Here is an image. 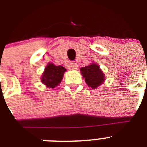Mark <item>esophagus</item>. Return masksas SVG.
Instances as JSON below:
<instances>
[{
    "label": "esophagus",
    "mask_w": 147,
    "mask_h": 147,
    "mask_svg": "<svg viewBox=\"0 0 147 147\" xmlns=\"http://www.w3.org/2000/svg\"><path fill=\"white\" fill-rule=\"evenodd\" d=\"M70 66H71V69H76V68H77V67H78L77 64H76L75 62H71V63H70Z\"/></svg>",
    "instance_id": "34e87169"
}]
</instances>
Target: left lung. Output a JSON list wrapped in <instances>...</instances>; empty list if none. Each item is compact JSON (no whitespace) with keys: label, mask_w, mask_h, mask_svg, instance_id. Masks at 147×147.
<instances>
[{"label":"left lung","mask_w":147,"mask_h":147,"mask_svg":"<svg viewBox=\"0 0 147 147\" xmlns=\"http://www.w3.org/2000/svg\"><path fill=\"white\" fill-rule=\"evenodd\" d=\"M82 74L85 78V82L89 87L96 88L105 81V75L98 65L92 63L90 65L81 67Z\"/></svg>","instance_id":"left-lung-1"}]
</instances>
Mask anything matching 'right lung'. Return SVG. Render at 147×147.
<instances>
[{
  "instance_id": "obj_1",
  "label": "right lung",
  "mask_w": 147,
  "mask_h": 147,
  "mask_svg": "<svg viewBox=\"0 0 147 147\" xmlns=\"http://www.w3.org/2000/svg\"><path fill=\"white\" fill-rule=\"evenodd\" d=\"M65 71V68L62 66H57L52 63H49L42 74V82L49 88H54L61 82Z\"/></svg>"
}]
</instances>
